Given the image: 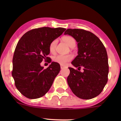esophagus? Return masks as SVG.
<instances>
[{
  "instance_id": "34e87169",
  "label": "esophagus",
  "mask_w": 121,
  "mask_h": 121,
  "mask_svg": "<svg viewBox=\"0 0 121 121\" xmlns=\"http://www.w3.org/2000/svg\"><path fill=\"white\" fill-rule=\"evenodd\" d=\"M61 69H63V68H64L65 67V66H64V65H61Z\"/></svg>"
}]
</instances>
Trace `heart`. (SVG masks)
<instances>
[{"mask_svg":"<svg viewBox=\"0 0 121 121\" xmlns=\"http://www.w3.org/2000/svg\"><path fill=\"white\" fill-rule=\"evenodd\" d=\"M62 39L70 48H73L76 45V40L73 37L70 36H65L62 37ZM57 44V40L56 39L53 40L52 42L50 43L49 49L51 53H54L56 51ZM73 56L72 55H56L53 57V60L59 64L65 65L68 62L70 61L73 59Z\"/></svg>","mask_w":121,"mask_h":121,"instance_id":"b5f03b06","label":"heart"}]
</instances>
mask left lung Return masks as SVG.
<instances>
[{
  "label": "left lung",
  "instance_id": "obj_1",
  "mask_svg": "<svg viewBox=\"0 0 121 121\" xmlns=\"http://www.w3.org/2000/svg\"><path fill=\"white\" fill-rule=\"evenodd\" d=\"M64 34L71 36L77 42L78 55L72 64L79 70L81 67L84 70L81 72L69 68V86L78 98H93L101 93L108 82L109 65L106 50L98 37L89 31L68 29Z\"/></svg>",
  "mask_w": 121,
  "mask_h": 121
}]
</instances>
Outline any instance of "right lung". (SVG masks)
I'll return each mask as SVG.
<instances>
[{
  "label": "right lung",
  "mask_w": 121,
  "mask_h": 121,
  "mask_svg": "<svg viewBox=\"0 0 121 121\" xmlns=\"http://www.w3.org/2000/svg\"><path fill=\"white\" fill-rule=\"evenodd\" d=\"M66 29L42 27L29 30L17 43L12 60V76L16 88L30 99L43 97L49 91L60 70V65L47 57L49 44ZM51 62L47 69L40 65L43 60Z\"/></svg>",
  "instance_id": "right-lung-1"
}]
</instances>
